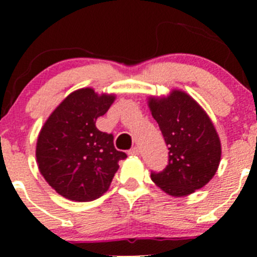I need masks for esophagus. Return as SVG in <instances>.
<instances>
[{"label": "esophagus", "instance_id": "obj_1", "mask_svg": "<svg viewBox=\"0 0 257 257\" xmlns=\"http://www.w3.org/2000/svg\"><path fill=\"white\" fill-rule=\"evenodd\" d=\"M129 155H138L139 154V148L138 147H133L131 150L128 152Z\"/></svg>", "mask_w": 257, "mask_h": 257}]
</instances>
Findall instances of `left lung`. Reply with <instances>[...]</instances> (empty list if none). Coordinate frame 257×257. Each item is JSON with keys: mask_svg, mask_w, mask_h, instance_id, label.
<instances>
[{"mask_svg": "<svg viewBox=\"0 0 257 257\" xmlns=\"http://www.w3.org/2000/svg\"><path fill=\"white\" fill-rule=\"evenodd\" d=\"M153 118L159 124L169 150L164 170L152 172V180L172 196H186L201 189L216 173L221 144L205 110L183 90L149 98Z\"/></svg>", "mask_w": 257, "mask_h": 257, "instance_id": "left-lung-1", "label": "left lung"}]
</instances>
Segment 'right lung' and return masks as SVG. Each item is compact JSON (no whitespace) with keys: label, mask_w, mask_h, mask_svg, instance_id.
I'll return each instance as SVG.
<instances>
[{"label":"right lung","mask_w":257,"mask_h":257,"mask_svg":"<svg viewBox=\"0 0 257 257\" xmlns=\"http://www.w3.org/2000/svg\"><path fill=\"white\" fill-rule=\"evenodd\" d=\"M115 99L92 88L71 93L46 120L36 147L38 169L66 199L92 201L109 189L119 160L126 154L114 148L113 134L98 131L95 120Z\"/></svg>","instance_id":"add662e5"}]
</instances>
